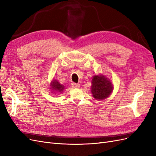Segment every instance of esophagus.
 <instances>
[{
  "label": "esophagus",
  "mask_w": 156,
  "mask_h": 156,
  "mask_svg": "<svg viewBox=\"0 0 156 156\" xmlns=\"http://www.w3.org/2000/svg\"><path fill=\"white\" fill-rule=\"evenodd\" d=\"M72 85L73 88H79L80 87V84H77V83H72Z\"/></svg>",
  "instance_id": "34e87169"
}]
</instances>
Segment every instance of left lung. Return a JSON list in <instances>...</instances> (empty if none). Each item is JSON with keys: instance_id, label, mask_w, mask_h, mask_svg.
Here are the masks:
<instances>
[{"instance_id": "8db88e82", "label": "left lung", "mask_w": 156, "mask_h": 156, "mask_svg": "<svg viewBox=\"0 0 156 156\" xmlns=\"http://www.w3.org/2000/svg\"><path fill=\"white\" fill-rule=\"evenodd\" d=\"M92 94L96 100H103L110 95L112 85L109 80L103 75H94L92 80Z\"/></svg>"}]
</instances>
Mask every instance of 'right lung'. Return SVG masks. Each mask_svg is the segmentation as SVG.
Here are the masks:
<instances>
[{"label":"right lung","mask_w":156,"mask_h":156,"mask_svg":"<svg viewBox=\"0 0 156 156\" xmlns=\"http://www.w3.org/2000/svg\"><path fill=\"white\" fill-rule=\"evenodd\" d=\"M51 88H53V90H55L57 92H62L64 89V87L60 84L56 80H54V81L51 82Z\"/></svg>","instance_id":"add662e5"}]
</instances>
